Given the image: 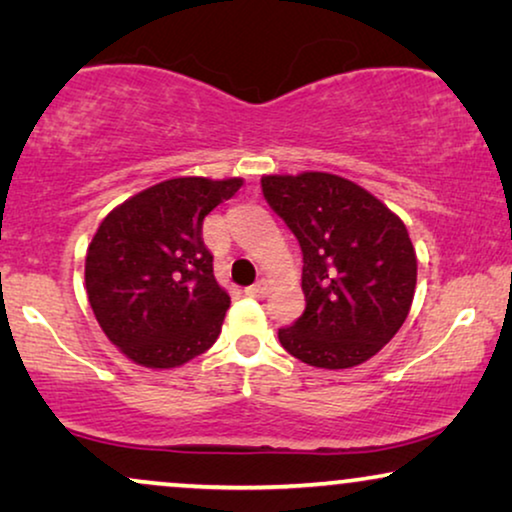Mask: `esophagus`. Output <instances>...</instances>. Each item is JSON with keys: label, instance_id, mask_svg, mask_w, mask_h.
Wrapping results in <instances>:
<instances>
[{"label": "esophagus", "instance_id": "obj_1", "mask_svg": "<svg viewBox=\"0 0 512 512\" xmlns=\"http://www.w3.org/2000/svg\"><path fill=\"white\" fill-rule=\"evenodd\" d=\"M265 293H268V282H265V279H258L256 284L247 286V296L251 298H263Z\"/></svg>", "mask_w": 512, "mask_h": 512}]
</instances>
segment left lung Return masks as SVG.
<instances>
[{
    "instance_id": "8db88e82",
    "label": "left lung",
    "mask_w": 512,
    "mask_h": 512,
    "mask_svg": "<svg viewBox=\"0 0 512 512\" xmlns=\"http://www.w3.org/2000/svg\"><path fill=\"white\" fill-rule=\"evenodd\" d=\"M263 198L303 251L305 312L279 328L291 356L352 368L375 356L408 317L417 258L403 221L366 188L335 174L261 179Z\"/></svg>"
}]
</instances>
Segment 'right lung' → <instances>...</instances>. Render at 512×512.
<instances>
[{"label": "right lung", "instance_id": "right-lung-1", "mask_svg": "<svg viewBox=\"0 0 512 512\" xmlns=\"http://www.w3.org/2000/svg\"><path fill=\"white\" fill-rule=\"evenodd\" d=\"M242 179H167L107 214L88 247L97 324L139 366L174 368L219 338L230 296L214 277L202 221Z\"/></svg>", "mask_w": 512, "mask_h": 512}]
</instances>
